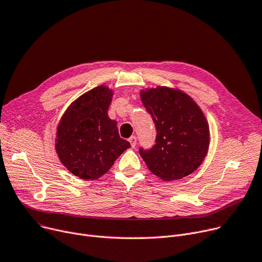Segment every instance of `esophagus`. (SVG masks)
<instances>
[{
    "mask_svg": "<svg viewBox=\"0 0 262 262\" xmlns=\"http://www.w3.org/2000/svg\"><path fill=\"white\" fill-rule=\"evenodd\" d=\"M129 142H130V144H131V147H132V148H135V146H136V137H135L134 135L129 138Z\"/></svg>",
    "mask_w": 262,
    "mask_h": 262,
    "instance_id": "obj_1",
    "label": "esophagus"
}]
</instances>
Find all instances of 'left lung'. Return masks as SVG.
Instances as JSON below:
<instances>
[{
    "instance_id": "1",
    "label": "left lung",
    "mask_w": 262,
    "mask_h": 262,
    "mask_svg": "<svg viewBox=\"0 0 262 262\" xmlns=\"http://www.w3.org/2000/svg\"><path fill=\"white\" fill-rule=\"evenodd\" d=\"M140 98L157 132L151 149H139L148 169L166 182L193 173L204 162L210 144L204 112L179 89L157 86L140 91Z\"/></svg>"
}]
</instances>
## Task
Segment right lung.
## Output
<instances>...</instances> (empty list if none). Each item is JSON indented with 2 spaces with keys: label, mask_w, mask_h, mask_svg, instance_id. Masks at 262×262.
Listing matches in <instances>:
<instances>
[{
  "label": "right lung",
  "mask_w": 262,
  "mask_h": 262,
  "mask_svg": "<svg viewBox=\"0 0 262 262\" xmlns=\"http://www.w3.org/2000/svg\"><path fill=\"white\" fill-rule=\"evenodd\" d=\"M112 95L105 85L93 88L76 98L58 123L57 156L68 171L82 179L102 177L131 147L119 137L117 123L108 116Z\"/></svg>",
  "instance_id": "add662e5"
}]
</instances>
